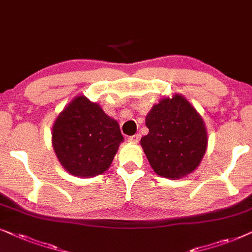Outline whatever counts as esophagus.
Returning a JSON list of instances; mask_svg holds the SVG:
<instances>
[{
  "mask_svg": "<svg viewBox=\"0 0 252 252\" xmlns=\"http://www.w3.org/2000/svg\"><path fill=\"white\" fill-rule=\"evenodd\" d=\"M128 142H130V143H133V144L138 143V142H139V135H133V136H130L129 138H128Z\"/></svg>",
  "mask_w": 252,
  "mask_h": 252,
  "instance_id": "34e87169",
  "label": "esophagus"
}]
</instances>
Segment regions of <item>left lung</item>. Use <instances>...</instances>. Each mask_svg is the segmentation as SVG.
Segmentation results:
<instances>
[{
	"instance_id": "left-lung-1",
	"label": "left lung",
	"mask_w": 252,
	"mask_h": 252,
	"mask_svg": "<svg viewBox=\"0 0 252 252\" xmlns=\"http://www.w3.org/2000/svg\"><path fill=\"white\" fill-rule=\"evenodd\" d=\"M145 124L149 133L140 145L158 175L181 179L199 166L207 149L205 123L184 96L161 99L146 115Z\"/></svg>"
}]
</instances>
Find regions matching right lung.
Instances as JSON below:
<instances>
[{
	"instance_id": "add662e5",
	"label": "right lung",
	"mask_w": 252,
	"mask_h": 252,
	"mask_svg": "<svg viewBox=\"0 0 252 252\" xmlns=\"http://www.w3.org/2000/svg\"><path fill=\"white\" fill-rule=\"evenodd\" d=\"M123 140L119 123L84 95L76 96L53 126L54 152L66 172L79 177L106 172Z\"/></svg>"
}]
</instances>
